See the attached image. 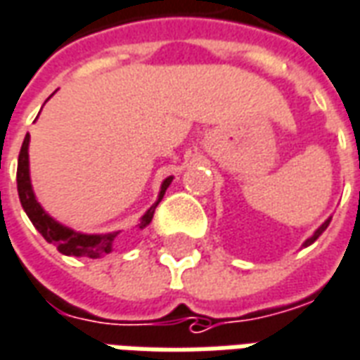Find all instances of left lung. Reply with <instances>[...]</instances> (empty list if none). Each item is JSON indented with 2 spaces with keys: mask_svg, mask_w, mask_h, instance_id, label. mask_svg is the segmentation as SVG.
Returning <instances> with one entry per match:
<instances>
[{
  "mask_svg": "<svg viewBox=\"0 0 360 360\" xmlns=\"http://www.w3.org/2000/svg\"><path fill=\"white\" fill-rule=\"evenodd\" d=\"M330 221H331V219H328V221H326V223H323V225L320 226V229H318V231H316V233L312 234V236H310V238H308L307 242H304V246H308V244H312V242H314L316 238H318V236H320V234H322L323 231H326V229H328V225H330Z\"/></svg>",
  "mask_w": 360,
  "mask_h": 360,
  "instance_id": "left-lung-1",
  "label": "left lung"
}]
</instances>
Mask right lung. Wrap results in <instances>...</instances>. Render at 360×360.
<instances>
[{"label": "right lung", "mask_w": 360, "mask_h": 360, "mask_svg": "<svg viewBox=\"0 0 360 360\" xmlns=\"http://www.w3.org/2000/svg\"><path fill=\"white\" fill-rule=\"evenodd\" d=\"M172 182V178H167L160 188L159 200L153 205L141 219L139 229H143L151 223L155 207L159 205L162 195L167 192V188ZM17 190H19V200H21L22 209L27 211V215L32 221V225L37 226V231L46 240L56 244V248L60 250L65 256H85V257H101L108 254L112 250V242L118 236V233L108 234H81L73 233L71 229H65L60 223H56L52 217L44 213V209L40 207V203L32 193L30 188V176H29V134L25 137L21 145V153H19V165H17Z\"/></svg>", "instance_id": "1"}]
</instances>
